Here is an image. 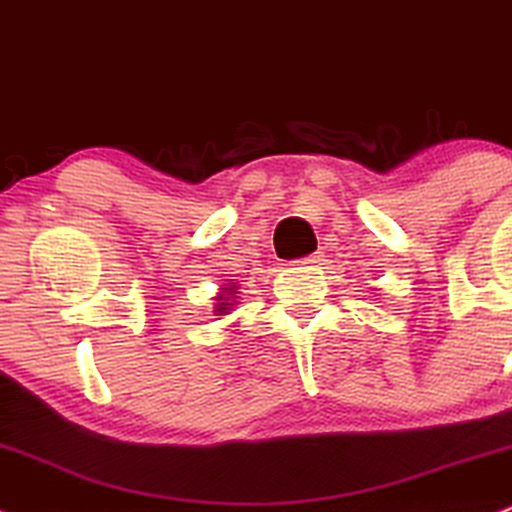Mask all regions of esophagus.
Listing matches in <instances>:
<instances>
[{"label": "esophagus", "mask_w": 512, "mask_h": 512, "mask_svg": "<svg viewBox=\"0 0 512 512\" xmlns=\"http://www.w3.org/2000/svg\"><path fill=\"white\" fill-rule=\"evenodd\" d=\"M314 263H316L314 256H304V258H297V261H294V266L309 268V266H314Z\"/></svg>", "instance_id": "esophagus-1"}]
</instances>
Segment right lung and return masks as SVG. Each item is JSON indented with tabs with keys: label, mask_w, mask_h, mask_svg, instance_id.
Masks as SVG:
<instances>
[{
	"label": "right lung",
	"mask_w": 512,
	"mask_h": 512,
	"mask_svg": "<svg viewBox=\"0 0 512 512\" xmlns=\"http://www.w3.org/2000/svg\"><path fill=\"white\" fill-rule=\"evenodd\" d=\"M225 290H232V287H225ZM220 299H222V302L218 304V311L222 314V311H227V306H230V302H225V297H220Z\"/></svg>",
	"instance_id": "obj_1"
}]
</instances>
